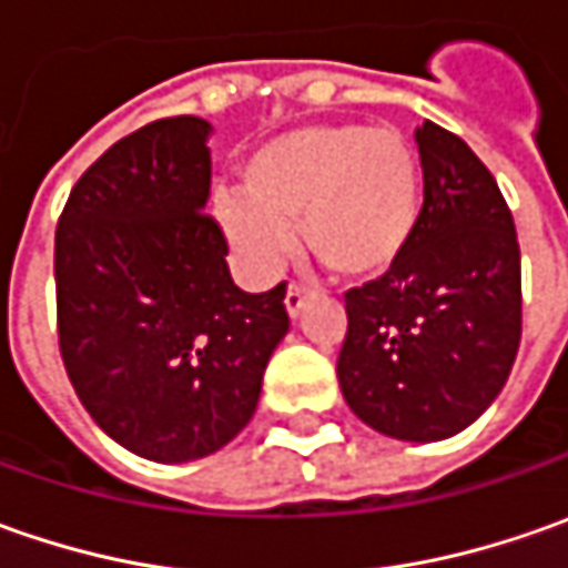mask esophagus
I'll use <instances>...</instances> for the list:
<instances>
[{"label":"esophagus","instance_id":"34e87169","mask_svg":"<svg viewBox=\"0 0 568 568\" xmlns=\"http://www.w3.org/2000/svg\"><path fill=\"white\" fill-rule=\"evenodd\" d=\"M306 296H310V291H306L303 284H287V294H284V306H287V313H291L294 318L303 313V306H306Z\"/></svg>","mask_w":568,"mask_h":568}]
</instances>
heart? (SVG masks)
<instances>
[{
    "instance_id": "heart-1",
    "label": "heart",
    "mask_w": 568,
    "mask_h": 568,
    "mask_svg": "<svg viewBox=\"0 0 568 568\" xmlns=\"http://www.w3.org/2000/svg\"><path fill=\"white\" fill-rule=\"evenodd\" d=\"M240 195L217 202V221L258 272L306 250L344 281H376L402 262L420 224V158L398 129L313 122L258 144L240 166Z\"/></svg>"
}]
</instances>
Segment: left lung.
<instances>
[{"instance_id":"left-lung-1","label":"left lung","mask_w":568,"mask_h":568,"mask_svg":"<svg viewBox=\"0 0 568 568\" xmlns=\"http://www.w3.org/2000/svg\"><path fill=\"white\" fill-rule=\"evenodd\" d=\"M424 207L388 274L344 294V402L404 443L470 426L513 373L521 341V252L484 161L436 122L417 129Z\"/></svg>"}]
</instances>
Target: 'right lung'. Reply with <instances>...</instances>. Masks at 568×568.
<instances>
[{
    "mask_svg": "<svg viewBox=\"0 0 568 568\" xmlns=\"http://www.w3.org/2000/svg\"><path fill=\"white\" fill-rule=\"evenodd\" d=\"M211 125H142L81 173L55 224V332L94 424L151 462L205 458L250 424L291 318L246 294L205 211Z\"/></svg>",
    "mask_w": 568,
    "mask_h": 568,
    "instance_id": "1",
    "label": "right lung"
}]
</instances>
